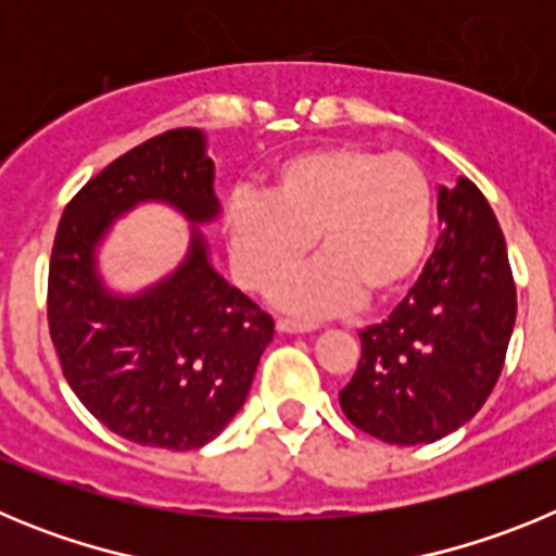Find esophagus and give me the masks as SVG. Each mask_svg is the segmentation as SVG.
Masks as SVG:
<instances>
[{"label":"esophagus","mask_w":556,"mask_h":556,"mask_svg":"<svg viewBox=\"0 0 556 556\" xmlns=\"http://www.w3.org/2000/svg\"><path fill=\"white\" fill-rule=\"evenodd\" d=\"M314 323H301V320H289V317H281V320H278V331H283V333H308V331H314Z\"/></svg>","instance_id":"1"}]
</instances>
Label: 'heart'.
Here are the masks:
<instances>
[{
	"label": "heart",
	"instance_id": "obj_1",
	"mask_svg": "<svg viewBox=\"0 0 556 556\" xmlns=\"http://www.w3.org/2000/svg\"><path fill=\"white\" fill-rule=\"evenodd\" d=\"M431 223L424 166L358 144L292 155L275 169L267 200L236 194L225 211L230 262L250 289L287 278L317 239L320 262L275 289L283 308L312 317L404 287L424 262Z\"/></svg>",
	"mask_w": 556,
	"mask_h": 556
}]
</instances>
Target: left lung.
I'll return each mask as SVG.
<instances>
[{
  "instance_id": "obj_1",
  "label": "left lung",
  "mask_w": 556,
  "mask_h": 556,
  "mask_svg": "<svg viewBox=\"0 0 556 556\" xmlns=\"http://www.w3.org/2000/svg\"><path fill=\"white\" fill-rule=\"evenodd\" d=\"M437 214L434 255L390 317L358 331L362 358L339 392L348 420L392 445L468 424L498 381L518 312L507 242L476 184L440 186Z\"/></svg>"
}]
</instances>
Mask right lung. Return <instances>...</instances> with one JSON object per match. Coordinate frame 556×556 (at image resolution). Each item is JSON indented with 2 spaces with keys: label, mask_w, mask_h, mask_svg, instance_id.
<instances>
[{
  "label": "right lung",
  "mask_w": 556,
  "mask_h": 556,
  "mask_svg": "<svg viewBox=\"0 0 556 556\" xmlns=\"http://www.w3.org/2000/svg\"><path fill=\"white\" fill-rule=\"evenodd\" d=\"M166 202L192 223L190 253L139 295H113L96 269L112 223ZM214 161L194 127L166 130L108 164L63 211L49 258L47 317L63 376L113 434L152 448L211 443L242 409L275 323L208 262Z\"/></svg>",
  "instance_id": "obj_1"
}]
</instances>
